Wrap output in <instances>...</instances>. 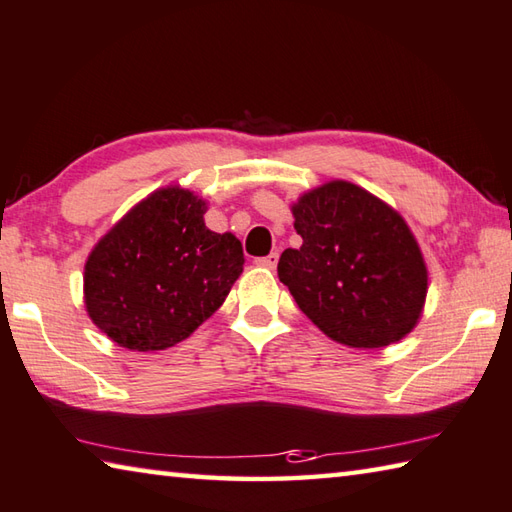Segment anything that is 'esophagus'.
<instances>
[{"mask_svg":"<svg viewBox=\"0 0 512 512\" xmlns=\"http://www.w3.org/2000/svg\"><path fill=\"white\" fill-rule=\"evenodd\" d=\"M277 259H280V255H277V253H271V255H266V257H259V259H257V266H262V268H268V271H273V268L277 266Z\"/></svg>","mask_w":512,"mask_h":512,"instance_id":"obj_1","label":"esophagus"}]
</instances>
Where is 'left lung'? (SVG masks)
<instances>
[{
    "label": "left lung",
    "instance_id": "obj_1",
    "mask_svg": "<svg viewBox=\"0 0 512 512\" xmlns=\"http://www.w3.org/2000/svg\"><path fill=\"white\" fill-rule=\"evenodd\" d=\"M293 215L302 246L284 250L277 275L306 318L358 349L405 338L423 311L427 271L403 217L347 181L304 194Z\"/></svg>",
    "mask_w": 512,
    "mask_h": 512
}]
</instances>
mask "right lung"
Masks as SVG:
<instances>
[{
  "instance_id": "right-lung-1",
  "label": "right lung",
  "mask_w": 512,
  "mask_h": 512,
  "mask_svg": "<svg viewBox=\"0 0 512 512\" xmlns=\"http://www.w3.org/2000/svg\"><path fill=\"white\" fill-rule=\"evenodd\" d=\"M203 212L206 203L192 192L159 190L91 250L87 311L120 347H172L224 304L244 268V250L230 232L208 230Z\"/></svg>"
}]
</instances>
